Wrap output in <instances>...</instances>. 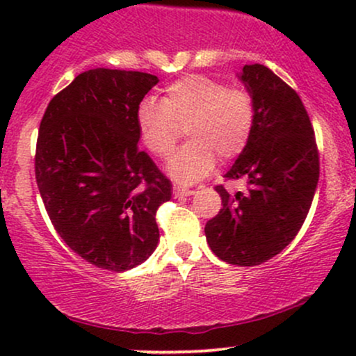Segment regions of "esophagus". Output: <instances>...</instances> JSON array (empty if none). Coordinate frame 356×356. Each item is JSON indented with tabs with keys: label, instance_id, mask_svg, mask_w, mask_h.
<instances>
[{
	"label": "esophagus",
	"instance_id": "34e87169",
	"mask_svg": "<svg viewBox=\"0 0 356 356\" xmlns=\"http://www.w3.org/2000/svg\"><path fill=\"white\" fill-rule=\"evenodd\" d=\"M194 194V191L184 189V187H174V195L175 197H189V195Z\"/></svg>",
	"mask_w": 356,
	"mask_h": 356
}]
</instances>
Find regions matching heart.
Returning <instances> with one entry per match:
<instances>
[{
    "mask_svg": "<svg viewBox=\"0 0 356 356\" xmlns=\"http://www.w3.org/2000/svg\"><path fill=\"white\" fill-rule=\"evenodd\" d=\"M136 124L142 144L161 159L172 155L186 129L191 142L174 155L167 170L175 181L192 184L212 172L216 157L231 161L246 149L256 104L248 90L187 75L167 85L161 102L142 100Z\"/></svg>",
    "mask_w": 356,
    "mask_h": 356,
    "instance_id": "b5f03b06",
    "label": "heart"
}]
</instances>
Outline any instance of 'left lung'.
I'll use <instances>...</instances> for the list:
<instances>
[{"mask_svg": "<svg viewBox=\"0 0 356 356\" xmlns=\"http://www.w3.org/2000/svg\"><path fill=\"white\" fill-rule=\"evenodd\" d=\"M241 81L256 104L246 149L224 177L246 192L216 186L222 209L204 232L219 259L256 266L280 254L303 226L320 179L314 130L300 95L264 65H244Z\"/></svg>", "mask_w": 356, "mask_h": 356, "instance_id": "8db88e82", "label": "left lung"}]
</instances>
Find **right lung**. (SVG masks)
<instances>
[{
	"label": "right lung",
	"instance_id": "obj_1",
	"mask_svg": "<svg viewBox=\"0 0 356 356\" xmlns=\"http://www.w3.org/2000/svg\"><path fill=\"white\" fill-rule=\"evenodd\" d=\"M159 83L144 72L93 68L50 100L35 175L60 238L93 266L127 271L159 243L155 212L172 184L137 147L136 112Z\"/></svg>",
	"mask_w": 356,
	"mask_h": 356
}]
</instances>
